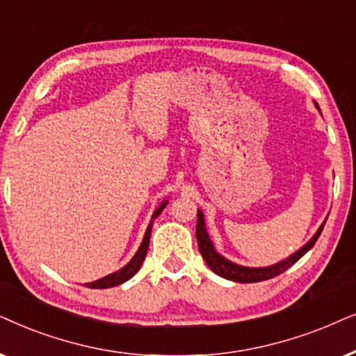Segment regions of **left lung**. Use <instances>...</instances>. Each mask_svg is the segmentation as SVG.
Instances as JSON below:
<instances>
[{"mask_svg":"<svg viewBox=\"0 0 356 356\" xmlns=\"http://www.w3.org/2000/svg\"><path fill=\"white\" fill-rule=\"evenodd\" d=\"M324 225L325 221L322 222L319 229L316 231V234L312 236V238L307 241V244L302 245L300 250H296L295 254L290 255V257L285 260H282V262L270 265V267H259V268L243 267V265L231 262V260H227L222 257V255L218 254L215 248H213L210 236L207 233L205 220H203L202 210H197V243H198V249H200L203 260H205L208 267H210L216 275L226 278V280H233L238 283H255V282H264V280H268V278L277 277V275H280L285 272V270L290 268L293 264H296L298 260H300L302 255H305L307 250L316 244V241L319 239L322 229H324Z\"/></svg>","mask_w":356,"mask_h":356,"instance_id":"8db88e82","label":"left lung"}]
</instances>
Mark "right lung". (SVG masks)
I'll list each match as a JSON object with an SVG mask.
<instances>
[{
	"label": "right lung",
	"instance_id": "add662e5",
	"mask_svg": "<svg viewBox=\"0 0 356 356\" xmlns=\"http://www.w3.org/2000/svg\"><path fill=\"white\" fill-rule=\"evenodd\" d=\"M168 205V200H164L161 205L158 207V210L153 213V216H151V221L148 227H146V233H145V238H143V243H141L138 252L134 255V259L130 260L129 264L125 265V267L117 270V272H113L111 275H107V277L104 278H99L96 282H91V283H86L88 288H96V290H102V288H112V286H117V285H122L123 282L130 280L134 275L138 272L141 264H143V260L146 257V252H148V245H149V236H151V229H153V221L154 218H158L161 215V211L164 210V207Z\"/></svg>",
	"mask_w": 356,
	"mask_h": 356
}]
</instances>
